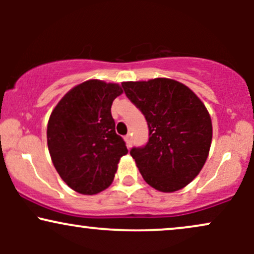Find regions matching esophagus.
Segmentation results:
<instances>
[{
	"mask_svg": "<svg viewBox=\"0 0 254 254\" xmlns=\"http://www.w3.org/2000/svg\"><path fill=\"white\" fill-rule=\"evenodd\" d=\"M124 139H125V143H127V148H130L131 145H132V136L130 135H127L124 137Z\"/></svg>",
	"mask_w": 254,
	"mask_h": 254,
	"instance_id": "obj_1",
	"label": "esophagus"
}]
</instances>
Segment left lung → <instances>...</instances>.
I'll return each instance as SVG.
<instances>
[{"instance_id": "1", "label": "left lung", "mask_w": 254, "mask_h": 254, "mask_svg": "<svg viewBox=\"0 0 254 254\" xmlns=\"http://www.w3.org/2000/svg\"><path fill=\"white\" fill-rule=\"evenodd\" d=\"M130 101L144 115L149 139L131 156L145 183L161 192L185 188L206 161L212 124L200 99L171 78L122 83Z\"/></svg>"}]
</instances>
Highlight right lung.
Wrapping results in <instances>:
<instances>
[{"instance_id":"obj_1","label":"right lung","mask_w":254,"mask_h":254,"mask_svg":"<svg viewBox=\"0 0 254 254\" xmlns=\"http://www.w3.org/2000/svg\"><path fill=\"white\" fill-rule=\"evenodd\" d=\"M122 93L117 83L88 80L69 90L52 111L46 131L52 164L78 193L95 194L109 188L119 160L127 154L111 115Z\"/></svg>"}]
</instances>
